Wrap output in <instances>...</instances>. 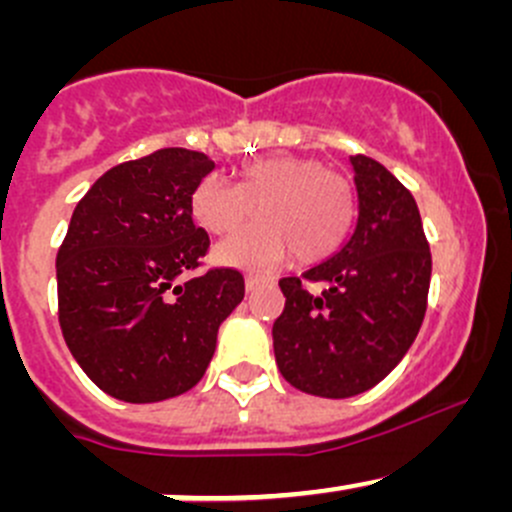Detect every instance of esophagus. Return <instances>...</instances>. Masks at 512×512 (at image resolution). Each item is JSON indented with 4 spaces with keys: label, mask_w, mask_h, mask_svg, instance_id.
I'll list each match as a JSON object with an SVG mask.
<instances>
[{
    "label": "esophagus",
    "mask_w": 512,
    "mask_h": 512,
    "mask_svg": "<svg viewBox=\"0 0 512 512\" xmlns=\"http://www.w3.org/2000/svg\"><path fill=\"white\" fill-rule=\"evenodd\" d=\"M257 287H260V277H257V275H247L245 277V289H247V292H255Z\"/></svg>",
    "instance_id": "esophagus-1"
}]
</instances>
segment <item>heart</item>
Masks as SVG:
<instances>
[{
	"label": "heart",
	"instance_id": "obj_1",
	"mask_svg": "<svg viewBox=\"0 0 512 512\" xmlns=\"http://www.w3.org/2000/svg\"><path fill=\"white\" fill-rule=\"evenodd\" d=\"M260 213L218 247L225 265L265 270L294 252L299 262H322L342 247L352 230L354 195L342 175L317 160L267 156L240 170V185L220 175H205L193 190V213L205 230L227 235Z\"/></svg>",
	"mask_w": 512,
	"mask_h": 512
}]
</instances>
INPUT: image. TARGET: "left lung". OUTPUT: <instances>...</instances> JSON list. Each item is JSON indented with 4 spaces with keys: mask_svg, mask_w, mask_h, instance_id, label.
<instances>
[{
    "mask_svg": "<svg viewBox=\"0 0 512 512\" xmlns=\"http://www.w3.org/2000/svg\"><path fill=\"white\" fill-rule=\"evenodd\" d=\"M356 223L329 260L285 277L272 327L280 374L324 399L364 394L391 374L421 329L431 252L414 195L381 163L349 158Z\"/></svg>",
    "mask_w": 512,
    "mask_h": 512,
    "instance_id": "8db88e82",
    "label": "left lung"
}]
</instances>
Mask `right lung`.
<instances>
[{"mask_svg":"<svg viewBox=\"0 0 512 512\" xmlns=\"http://www.w3.org/2000/svg\"><path fill=\"white\" fill-rule=\"evenodd\" d=\"M213 168L205 153L163 148L103 173L71 215L56 255L59 324L113 399L153 404L193 389L245 297L237 270L178 282L208 252L193 190Z\"/></svg>","mask_w":512,"mask_h":512,"instance_id":"add662e5","label":"right lung"}]
</instances>
